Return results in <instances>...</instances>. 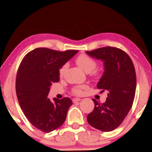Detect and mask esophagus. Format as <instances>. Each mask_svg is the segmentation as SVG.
I'll return each mask as SVG.
<instances>
[{
  "label": "esophagus",
  "mask_w": 152,
  "mask_h": 152,
  "mask_svg": "<svg viewBox=\"0 0 152 152\" xmlns=\"http://www.w3.org/2000/svg\"><path fill=\"white\" fill-rule=\"evenodd\" d=\"M80 101H81V99H79V98H74V99H73V103H76V102H80Z\"/></svg>",
  "instance_id": "1"
}]
</instances>
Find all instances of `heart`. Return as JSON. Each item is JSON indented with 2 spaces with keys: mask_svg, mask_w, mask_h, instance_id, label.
Masks as SVG:
<instances>
[{
  "mask_svg": "<svg viewBox=\"0 0 152 152\" xmlns=\"http://www.w3.org/2000/svg\"><path fill=\"white\" fill-rule=\"evenodd\" d=\"M76 63L79 65L82 69H83L85 72L89 73V74L93 77H96L99 75V72L96 70V67H97V62L90 57L88 55L82 53V54L79 55L76 58ZM67 64H64L59 69V76H63L65 70L67 68ZM82 87H75L72 89V93L76 95H80L82 93Z\"/></svg>",
  "mask_w": 152,
  "mask_h": 152,
  "instance_id": "b5f03b06",
  "label": "heart"
}]
</instances>
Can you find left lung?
Segmentation results:
<instances>
[{
  "label": "left lung",
  "instance_id": "left-lung-1",
  "mask_svg": "<svg viewBox=\"0 0 152 152\" xmlns=\"http://www.w3.org/2000/svg\"><path fill=\"white\" fill-rule=\"evenodd\" d=\"M86 53L104 61V73L97 87L107 91L104 103L93 99L95 107L87 121L102 132L113 131L124 121L134 102L137 83L134 65L129 56L118 48L103 47Z\"/></svg>",
  "mask_w": 152,
  "mask_h": 152
}]
</instances>
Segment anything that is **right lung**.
<instances>
[{"label":"right lung","instance_id":"obj_1","mask_svg":"<svg viewBox=\"0 0 152 152\" xmlns=\"http://www.w3.org/2000/svg\"><path fill=\"white\" fill-rule=\"evenodd\" d=\"M78 52L58 51L37 48L28 52L21 61L16 76V94L26 118L43 132H50L65 122L72 105L69 98H48L50 87L59 81V69Z\"/></svg>","mask_w":152,"mask_h":152}]
</instances>
